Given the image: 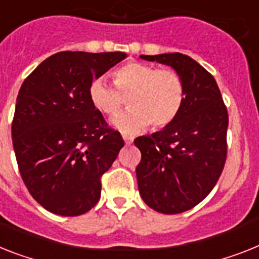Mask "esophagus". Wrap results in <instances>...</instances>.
I'll return each mask as SVG.
<instances>
[{"label": "esophagus", "instance_id": "34e87169", "mask_svg": "<svg viewBox=\"0 0 259 259\" xmlns=\"http://www.w3.org/2000/svg\"><path fill=\"white\" fill-rule=\"evenodd\" d=\"M123 139H124V142H125V144H127V145H130V144H132V143H134V138H131V136L123 135Z\"/></svg>", "mask_w": 259, "mask_h": 259}]
</instances>
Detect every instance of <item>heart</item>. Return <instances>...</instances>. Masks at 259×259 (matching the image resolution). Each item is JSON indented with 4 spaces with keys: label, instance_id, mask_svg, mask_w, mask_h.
<instances>
[{
    "label": "heart",
    "instance_id": "heart-1",
    "mask_svg": "<svg viewBox=\"0 0 259 259\" xmlns=\"http://www.w3.org/2000/svg\"><path fill=\"white\" fill-rule=\"evenodd\" d=\"M114 84L104 78H95L90 84V102L96 110L108 116L115 115L125 104V112L114 120L120 131L134 134L148 124L163 130L176 120L187 98L181 75L170 68H157L140 62H128L112 74Z\"/></svg>",
    "mask_w": 259,
    "mask_h": 259
}]
</instances>
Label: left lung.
Returning <instances> with one entry per match:
<instances>
[{"label": "left lung", "instance_id": "obj_1", "mask_svg": "<svg viewBox=\"0 0 259 259\" xmlns=\"http://www.w3.org/2000/svg\"><path fill=\"white\" fill-rule=\"evenodd\" d=\"M173 67L185 83V104L163 131L135 139L139 192L153 210L177 214L204 200L221 176L228 153V110L210 72L180 53L140 55Z\"/></svg>", "mask_w": 259, "mask_h": 259}]
</instances>
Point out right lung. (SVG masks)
Masks as SVG:
<instances>
[{
	"instance_id": "add662e5",
	"label": "right lung",
	"mask_w": 259,
	"mask_h": 259,
	"mask_svg": "<svg viewBox=\"0 0 259 259\" xmlns=\"http://www.w3.org/2000/svg\"><path fill=\"white\" fill-rule=\"evenodd\" d=\"M124 58L120 51H61L19 89L12 123L17 164L27 191L51 213L80 215L99 201L102 176L124 140L91 104L89 89Z\"/></svg>"
}]
</instances>
